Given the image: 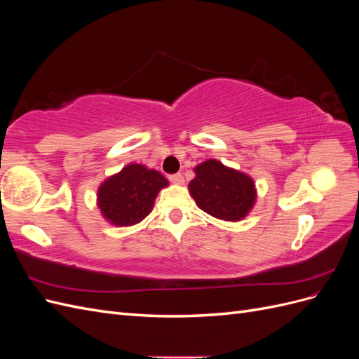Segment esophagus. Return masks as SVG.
I'll return each instance as SVG.
<instances>
[{
    "label": "esophagus",
    "instance_id": "1",
    "mask_svg": "<svg viewBox=\"0 0 359 359\" xmlns=\"http://www.w3.org/2000/svg\"><path fill=\"white\" fill-rule=\"evenodd\" d=\"M169 181L173 182V184H178V186H180V184L184 182V177L181 175V173H173V175L169 177Z\"/></svg>",
    "mask_w": 359,
    "mask_h": 359
}]
</instances>
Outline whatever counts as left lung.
I'll list each match as a JSON object with an SVG mask.
<instances>
[{"instance_id": "obj_1", "label": "left lung", "mask_w": 359, "mask_h": 359, "mask_svg": "<svg viewBox=\"0 0 359 359\" xmlns=\"http://www.w3.org/2000/svg\"><path fill=\"white\" fill-rule=\"evenodd\" d=\"M189 190L202 211L224 222H240L256 202L255 181L247 173L206 160L194 168Z\"/></svg>"}]
</instances>
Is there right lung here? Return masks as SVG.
Segmentation results:
<instances>
[{
  "mask_svg": "<svg viewBox=\"0 0 359 359\" xmlns=\"http://www.w3.org/2000/svg\"><path fill=\"white\" fill-rule=\"evenodd\" d=\"M168 186L169 181L158 170L132 163L102 182L97 206L114 226H133L151 212L158 191Z\"/></svg>",
  "mask_w": 359,
  "mask_h": 359,
  "instance_id": "add662e5",
  "label": "right lung"
}]
</instances>
